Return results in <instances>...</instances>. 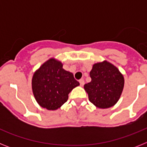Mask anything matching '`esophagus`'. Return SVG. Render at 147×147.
<instances>
[{
	"label": "esophagus",
	"mask_w": 147,
	"mask_h": 147,
	"mask_svg": "<svg viewBox=\"0 0 147 147\" xmlns=\"http://www.w3.org/2000/svg\"><path fill=\"white\" fill-rule=\"evenodd\" d=\"M79 82H80V84L81 86H83V85H84V84H85V80H82H82H80V81Z\"/></svg>",
	"instance_id": "esophagus-1"
}]
</instances>
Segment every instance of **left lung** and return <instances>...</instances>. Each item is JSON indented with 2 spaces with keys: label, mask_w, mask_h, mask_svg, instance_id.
<instances>
[{
  "label": "left lung",
  "mask_w": 147,
  "mask_h": 147,
  "mask_svg": "<svg viewBox=\"0 0 147 147\" xmlns=\"http://www.w3.org/2000/svg\"><path fill=\"white\" fill-rule=\"evenodd\" d=\"M91 82L84 88L90 102L98 108H108L118 102L124 85V77L118 68L105 61L96 63L90 72Z\"/></svg>",
  "instance_id": "1"
}]
</instances>
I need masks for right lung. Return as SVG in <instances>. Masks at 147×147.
<instances>
[{"label":"right lung","mask_w":147,"mask_h":147,"mask_svg":"<svg viewBox=\"0 0 147 147\" xmlns=\"http://www.w3.org/2000/svg\"><path fill=\"white\" fill-rule=\"evenodd\" d=\"M80 82L72 73L62 68L59 61L50 59L45 62L32 78L34 96L41 107L49 110L59 108L67 102L68 94Z\"/></svg>","instance_id":"add662e5"}]
</instances>
